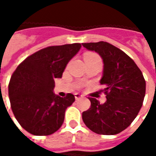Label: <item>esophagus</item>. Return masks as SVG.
<instances>
[{
    "mask_svg": "<svg viewBox=\"0 0 156 156\" xmlns=\"http://www.w3.org/2000/svg\"><path fill=\"white\" fill-rule=\"evenodd\" d=\"M75 100H79L82 98V95H81L80 94H75Z\"/></svg>",
    "mask_w": 156,
    "mask_h": 156,
    "instance_id": "34e87169",
    "label": "esophagus"
}]
</instances>
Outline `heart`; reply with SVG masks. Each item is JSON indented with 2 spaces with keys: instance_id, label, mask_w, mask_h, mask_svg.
<instances>
[{
  "instance_id": "b5f03b06",
  "label": "heart",
  "mask_w": 156,
  "mask_h": 156,
  "mask_svg": "<svg viewBox=\"0 0 156 156\" xmlns=\"http://www.w3.org/2000/svg\"><path fill=\"white\" fill-rule=\"evenodd\" d=\"M85 60H97V61H101L99 56L95 54H87L85 55Z\"/></svg>"
}]
</instances>
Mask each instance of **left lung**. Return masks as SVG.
Masks as SVG:
<instances>
[{
  "instance_id": "obj_1",
  "label": "left lung",
  "mask_w": 156,
  "mask_h": 156,
  "mask_svg": "<svg viewBox=\"0 0 156 156\" xmlns=\"http://www.w3.org/2000/svg\"><path fill=\"white\" fill-rule=\"evenodd\" d=\"M87 50L98 53L103 61L101 84L107 101L100 103L89 97L90 108L82 120L99 135H116L126 129L137 116L146 92V81L135 62L121 49L106 41L82 43Z\"/></svg>"
}]
</instances>
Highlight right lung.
<instances>
[{"mask_svg": "<svg viewBox=\"0 0 156 156\" xmlns=\"http://www.w3.org/2000/svg\"><path fill=\"white\" fill-rule=\"evenodd\" d=\"M80 43L51 46L27 57L16 68L9 85L11 108L17 122L34 135H49L64 122L65 111L75 95L55 94V79L62 78L69 62L80 50Z\"/></svg>", "mask_w": 156, "mask_h": 156, "instance_id": "1", "label": "right lung"}]
</instances>
